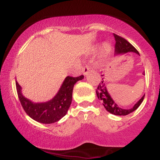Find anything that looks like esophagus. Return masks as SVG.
I'll use <instances>...</instances> for the list:
<instances>
[{"label": "esophagus", "instance_id": "34e87169", "mask_svg": "<svg viewBox=\"0 0 160 160\" xmlns=\"http://www.w3.org/2000/svg\"><path fill=\"white\" fill-rule=\"evenodd\" d=\"M90 70H92V68L89 67V65H86L84 66V68H82V72H83V74L84 75H87L88 72H89Z\"/></svg>", "mask_w": 160, "mask_h": 160}]
</instances>
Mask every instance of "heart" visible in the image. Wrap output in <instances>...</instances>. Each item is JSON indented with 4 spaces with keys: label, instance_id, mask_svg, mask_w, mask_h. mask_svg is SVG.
Listing matches in <instances>:
<instances>
[{
    "label": "heart",
    "instance_id": "obj_1",
    "mask_svg": "<svg viewBox=\"0 0 160 160\" xmlns=\"http://www.w3.org/2000/svg\"><path fill=\"white\" fill-rule=\"evenodd\" d=\"M111 51V46H110L108 43H104L102 48V54L103 56H107L108 53Z\"/></svg>",
    "mask_w": 160,
    "mask_h": 160
}]
</instances>
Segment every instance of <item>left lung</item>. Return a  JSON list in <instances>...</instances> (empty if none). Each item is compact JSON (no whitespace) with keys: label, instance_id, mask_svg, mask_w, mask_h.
I'll use <instances>...</instances> for the list:
<instances>
[{"label":"left lung","instance_id":"left-lung-1","mask_svg":"<svg viewBox=\"0 0 160 160\" xmlns=\"http://www.w3.org/2000/svg\"><path fill=\"white\" fill-rule=\"evenodd\" d=\"M114 36L116 43H115V52L117 54H121V53H126L128 52H134L139 55V52L135 47H133L129 42H128L126 39H124L122 37L117 35V34H113ZM103 76V75H102ZM96 94L98 99L102 100L103 102V105L105 108L108 112L114 115L118 116H126L131 113L132 112L137 109L140 106L141 102H143L144 98V95L136 104L134 105V107L131 109H122L120 107H119L117 104L113 102L111 95H109L108 92L106 88L105 84L104 82V80L102 78V80H101L100 83L96 89Z\"/></svg>","mask_w":160,"mask_h":160}]
</instances>
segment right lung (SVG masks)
<instances>
[{
  "label": "right lung",
  "mask_w": 160,
  "mask_h": 160,
  "mask_svg": "<svg viewBox=\"0 0 160 160\" xmlns=\"http://www.w3.org/2000/svg\"><path fill=\"white\" fill-rule=\"evenodd\" d=\"M83 78V75L78 78L68 76L56 96L49 102L43 103H34L24 97L22 94L21 86L17 81H16L18 97L24 111L31 118L41 123H53L58 122L66 115L72 102L73 88L74 84L78 80H82Z\"/></svg>",
  "instance_id": "1"
}]
</instances>
